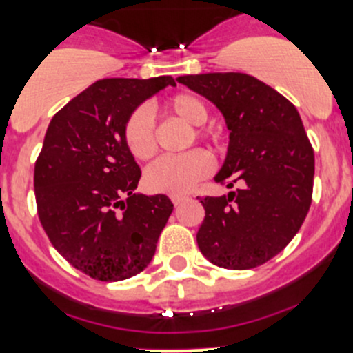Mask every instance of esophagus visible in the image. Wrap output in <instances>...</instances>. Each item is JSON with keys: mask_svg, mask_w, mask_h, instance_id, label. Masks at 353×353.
<instances>
[{"mask_svg": "<svg viewBox=\"0 0 353 353\" xmlns=\"http://www.w3.org/2000/svg\"><path fill=\"white\" fill-rule=\"evenodd\" d=\"M170 199H172V203L174 205H181V203H184L186 201V199H190V196H188V194H172V196H170Z\"/></svg>", "mask_w": 353, "mask_h": 353, "instance_id": "obj_1", "label": "esophagus"}]
</instances>
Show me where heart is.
I'll use <instances>...</instances> for the list:
<instances>
[{
    "mask_svg": "<svg viewBox=\"0 0 353 353\" xmlns=\"http://www.w3.org/2000/svg\"><path fill=\"white\" fill-rule=\"evenodd\" d=\"M165 109L179 117L188 126H203L208 119L205 104L194 95L181 94L170 99ZM194 137L203 138L201 131ZM124 141L128 150L138 160H148L157 150L154 119L147 108H138L128 117L124 126ZM210 170V159L203 150H190L181 155H165L155 160L145 172V186L152 193H188Z\"/></svg>",
    "mask_w": 353,
    "mask_h": 353,
    "instance_id": "1",
    "label": "heart"
}]
</instances>
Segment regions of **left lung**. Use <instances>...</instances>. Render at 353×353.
<instances>
[{
  "label": "left lung",
  "instance_id": "1",
  "mask_svg": "<svg viewBox=\"0 0 353 353\" xmlns=\"http://www.w3.org/2000/svg\"><path fill=\"white\" fill-rule=\"evenodd\" d=\"M177 81L223 116L229 147L213 179L227 188L241 184L227 196L199 199V251L220 268H256L294 239L311 206L314 152L299 110L244 73L188 74Z\"/></svg>",
  "mask_w": 353,
  "mask_h": 353
}]
</instances>
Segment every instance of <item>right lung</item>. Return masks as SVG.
<instances>
[{
  "label": "right lung",
  "instance_id": "1",
  "mask_svg": "<svg viewBox=\"0 0 353 353\" xmlns=\"http://www.w3.org/2000/svg\"><path fill=\"white\" fill-rule=\"evenodd\" d=\"M169 85L172 77L99 80L46 131L34 170L39 219L56 251L95 280L143 272L174 210L165 194L134 193L141 172L124 141L131 112Z\"/></svg>",
  "mask_w": 353,
  "mask_h": 353
}]
</instances>
